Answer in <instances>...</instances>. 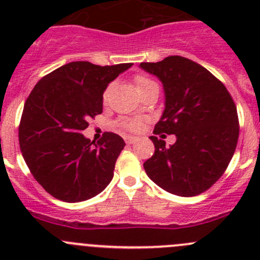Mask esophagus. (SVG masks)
I'll list each match as a JSON object with an SVG mask.
<instances>
[{"instance_id": "esophagus-1", "label": "esophagus", "mask_w": 260, "mask_h": 260, "mask_svg": "<svg viewBox=\"0 0 260 260\" xmlns=\"http://www.w3.org/2000/svg\"><path fill=\"white\" fill-rule=\"evenodd\" d=\"M138 138L135 137V136H124V141L127 145H133L135 142H137Z\"/></svg>"}]
</instances>
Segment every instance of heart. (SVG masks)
Instances as JSON below:
<instances>
[{
    "label": "heart",
    "mask_w": 260,
    "mask_h": 260,
    "mask_svg": "<svg viewBox=\"0 0 260 260\" xmlns=\"http://www.w3.org/2000/svg\"><path fill=\"white\" fill-rule=\"evenodd\" d=\"M154 81L151 80L149 78L145 77V75H137V77L135 78V84H136V88L138 89V91L142 90L143 88H146L147 85H149V84H153ZM111 86H108V88L104 90L103 93V101L107 102L109 98V94H111ZM118 125H119L122 129H125V131H131V132H137V131L141 129V127H142V122H141L140 119H136V118H128V119H120L119 122H118Z\"/></svg>",
    "instance_id": "b5f03b06"
}]
</instances>
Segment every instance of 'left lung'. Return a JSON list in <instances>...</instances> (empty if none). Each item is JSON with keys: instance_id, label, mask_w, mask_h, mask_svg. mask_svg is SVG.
<instances>
[{"instance_id": "obj_1", "label": "left lung", "mask_w": 260, "mask_h": 260, "mask_svg": "<svg viewBox=\"0 0 260 260\" xmlns=\"http://www.w3.org/2000/svg\"><path fill=\"white\" fill-rule=\"evenodd\" d=\"M164 84L165 111L154 125V153L143 164L156 185L177 196H196L210 188L226 170L239 138V119L232 95L198 62L167 56L141 62ZM157 134H175L167 147Z\"/></svg>"}]
</instances>
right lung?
<instances>
[{
	"mask_svg": "<svg viewBox=\"0 0 260 260\" xmlns=\"http://www.w3.org/2000/svg\"><path fill=\"white\" fill-rule=\"evenodd\" d=\"M132 65L69 62L41 78L26 99L18 125L21 152L35 180L57 200L85 201L113 179L123 138L106 132L95 143L81 132L103 112L108 84Z\"/></svg>",
	"mask_w": 260,
	"mask_h": 260,
	"instance_id": "obj_1",
	"label": "right lung"
}]
</instances>
